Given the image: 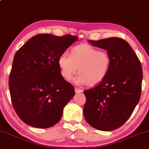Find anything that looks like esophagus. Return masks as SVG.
Segmentation results:
<instances>
[{
    "label": "esophagus",
    "mask_w": 149,
    "mask_h": 149,
    "mask_svg": "<svg viewBox=\"0 0 149 149\" xmlns=\"http://www.w3.org/2000/svg\"><path fill=\"white\" fill-rule=\"evenodd\" d=\"M82 91H83V90H82L81 89L75 87V92H76V93H80V92H81Z\"/></svg>",
    "instance_id": "1"
}]
</instances>
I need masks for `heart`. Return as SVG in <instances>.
I'll return each instance as SVG.
<instances>
[{
  "label": "heart",
  "mask_w": 149,
  "mask_h": 149,
  "mask_svg": "<svg viewBox=\"0 0 149 149\" xmlns=\"http://www.w3.org/2000/svg\"><path fill=\"white\" fill-rule=\"evenodd\" d=\"M111 57L105 50H99L88 43L75 46L71 55L63 52L58 58V65L61 76L66 80L73 78L78 69V76L75 79L78 85L95 86L106 78L111 66Z\"/></svg>",
  "instance_id": "heart-1"
}]
</instances>
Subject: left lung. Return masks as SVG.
Here are the masks:
<instances>
[{
	"label": "left lung",
	"mask_w": 149,
	"mask_h": 149,
	"mask_svg": "<svg viewBox=\"0 0 149 149\" xmlns=\"http://www.w3.org/2000/svg\"><path fill=\"white\" fill-rule=\"evenodd\" d=\"M88 41L107 49L111 62L103 81L84 91L86 102L83 115L95 129L112 131L127 120L139 102L142 67L136 54L123 39L113 37Z\"/></svg>",
	"instance_id": "1"
}]
</instances>
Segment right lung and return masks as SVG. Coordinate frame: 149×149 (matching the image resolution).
Returning <instances> with one entry per match:
<instances>
[{"instance_id":"1","label":"right lung","mask_w":149,"mask_h":149,"mask_svg":"<svg viewBox=\"0 0 149 149\" xmlns=\"http://www.w3.org/2000/svg\"><path fill=\"white\" fill-rule=\"evenodd\" d=\"M78 38L69 34H38L16 52L9 76L10 93L15 112L26 124L48 128L60 120L75 91L61 76L58 58Z\"/></svg>"}]
</instances>
